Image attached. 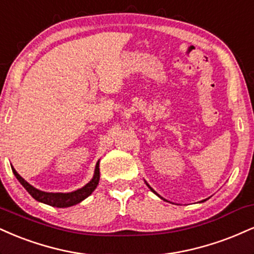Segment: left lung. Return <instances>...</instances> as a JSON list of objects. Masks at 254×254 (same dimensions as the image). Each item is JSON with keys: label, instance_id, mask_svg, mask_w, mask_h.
<instances>
[{"label": "left lung", "instance_id": "left-lung-1", "mask_svg": "<svg viewBox=\"0 0 254 254\" xmlns=\"http://www.w3.org/2000/svg\"><path fill=\"white\" fill-rule=\"evenodd\" d=\"M145 183H146V186H147V187H148V188H150V189H151V191H153V192H154V193H156V195H157V196H158V197H160V198H163V197H162V196H159V195H158V193H157V192H156V191H154V190H153V189H152V188H151V187H150V186H148V184H147V182H145ZM163 199H164V201H166V199H165V198H163ZM207 199H208V198H207ZM207 199H203V201H202V202H204V201H207Z\"/></svg>", "mask_w": 254, "mask_h": 254}]
</instances>
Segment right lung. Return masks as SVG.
<instances>
[{"mask_svg": "<svg viewBox=\"0 0 254 254\" xmlns=\"http://www.w3.org/2000/svg\"><path fill=\"white\" fill-rule=\"evenodd\" d=\"M11 170H13V174L15 175V177L17 178V181L20 182L21 186L25 188L33 198L37 199L38 202H41V203L52 205V207L56 208H67L71 207V205L78 204L79 202H82L83 199H85L88 196L91 195L92 191L97 188L98 182H100V160H98L96 163V166H95L94 176H92L91 181L89 182V183H86L83 188H80V189H77L71 192L41 191V190L37 189V188L31 186L28 182L23 180V178L17 174L16 170L14 169V166H11Z\"/></svg>", "mask_w": 254, "mask_h": 254, "instance_id": "right-lung-1", "label": "right lung"}]
</instances>
